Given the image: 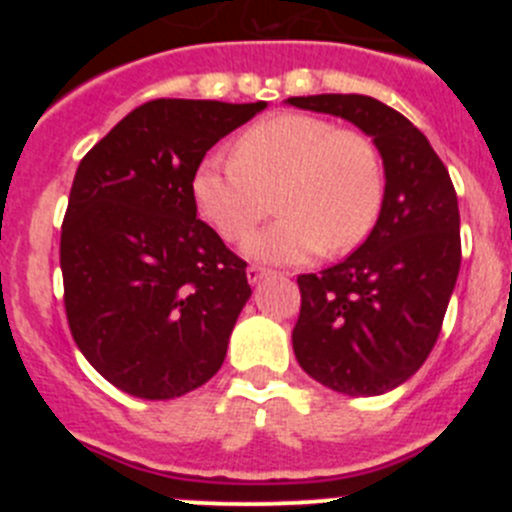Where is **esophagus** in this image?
<instances>
[{"label": "esophagus", "mask_w": 512, "mask_h": 512, "mask_svg": "<svg viewBox=\"0 0 512 512\" xmlns=\"http://www.w3.org/2000/svg\"><path fill=\"white\" fill-rule=\"evenodd\" d=\"M266 274H269V269H264V266H248L246 269V277L251 284H259Z\"/></svg>", "instance_id": "esophagus-1"}]
</instances>
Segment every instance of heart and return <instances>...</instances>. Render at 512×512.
<instances>
[{
	"instance_id": "b5f03b06",
	"label": "heart",
	"mask_w": 512,
	"mask_h": 512,
	"mask_svg": "<svg viewBox=\"0 0 512 512\" xmlns=\"http://www.w3.org/2000/svg\"><path fill=\"white\" fill-rule=\"evenodd\" d=\"M194 202L223 241L238 243L274 207L282 217L246 243L251 259L302 264L346 253L372 233L384 200L377 143L318 115H277L235 140L233 156L205 158Z\"/></svg>"
}]
</instances>
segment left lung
I'll use <instances>...</instances> for the list:
<instances>
[{"label": "left lung", "instance_id": "left-lung-1", "mask_svg": "<svg viewBox=\"0 0 512 512\" xmlns=\"http://www.w3.org/2000/svg\"><path fill=\"white\" fill-rule=\"evenodd\" d=\"M372 135L382 153L384 200L369 238L341 264L300 274L292 348L328 390L382 395L408 382L433 351L461 264L459 202L428 138L364 94L289 97Z\"/></svg>", "mask_w": 512, "mask_h": 512}]
</instances>
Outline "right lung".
<instances>
[{"mask_svg":"<svg viewBox=\"0 0 512 512\" xmlns=\"http://www.w3.org/2000/svg\"><path fill=\"white\" fill-rule=\"evenodd\" d=\"M266 102L151 99L81 158L61 225L71 336L117 390L171 400L223 366L246 261L197 217L194 174Z\"/></svg>","mask_w":512,"mask_h":512,"instance_id":"add662e5","label":"right lung"}]
</instances>
